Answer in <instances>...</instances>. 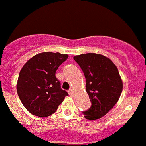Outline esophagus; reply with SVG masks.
Returning <instances> with one entry per match:
<instances>
[{
  "label": "esophagus",
  "mask_w": 146,
  "mask_h": 146,
  "mask_svg": "<svg viewBox=\"0 0 146 146\" xmlns=\"http://www.w3.org/2000/svg\"><path fill=\"white\" fill-rule=\"evenodd\" d=\"M69 95H70V96H73V94H74V91H73V90H72V89H71V90H69Z\"/></svg>",
  "instance_id": "esophagus-1"
}]
</instances>
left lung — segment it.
<instances>
[{
    "mask_svg": "<svg viewBox=\"0 0 146 146\" xmlns=\"http://www.w3.org/2000/svg\"><path fill=\"white\" fill-rule=\"evenodd\" d=\"M74 60L80 66L86 80V91L91 107L83 112L88 120H97L107 114L118 102L123 82L118 68L109 58L96 53L76 55Z\"/></svg>",
    "mask_w": 146,
    "mask_h": 146,
    "instance_id": "left-lung-1",
    "label": "left lung"
}]
</instances>
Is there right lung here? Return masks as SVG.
Masks as SVG:
<instances>
[{
  "instance_id": "obj_1",
  "label": "right lung",
  "mask_w": 146,
  "mask_h": 146,
  "mask_svg": "<svg viewBox=\"0 0 146 146\" xmlns=\"http://www.w3.org/2000/svg\"><path fill=\"white\" fill-rule=\"evenodd\" d=\"M69 57L59 52H41L24 64L17 83V91L25 109L44 118L55 113L68 93L60 88L55 72Z\"/></svg>"
}]
</instances>
